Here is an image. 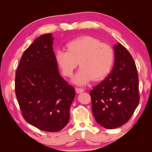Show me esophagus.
Instances as JSON below:
<instances>
[{"mask_svg":"<svg viewBox=\"0 0 152 152\" xmlns=\"http://www.w3.org/2000/svg\"><path fill=\"white\" fill-rule=\"evenodd\" d=\"M75 90H76V92H77V93H80V92H82L84 91V89H83L82 88H78V87H76Z\"/></svg>","mask_w":152,"mask_h":152,"instance_id":"1","label":"esophagus"}]
</instances>
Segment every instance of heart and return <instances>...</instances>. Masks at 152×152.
I'll return each instance as SVG.
<instances>
[{
    "mask_svg": "<svg viewBox=\"0 0 152 152\" xmlns=\"http://www.w3.org/2000/svg\"><path fill=\"white\" fill-rule=\"evenodd\" d=\"M67 51L58 50L56 61L61 72L71 77L79 65L80 68L74 77L76 84L83 85L92 80L104 78L110 72L115 61V51L110 45L91 36H82L70 41Z\"/></svg>",
    "mask_w": 152,
    "mask_h": 152,
    "instance_id": "b5f03b06",
    "label": "heart"
}]
</instances>
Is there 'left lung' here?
<instances>
[{
	"label": "left lung",
	"mask_w": 152,
	"mask_h": 152,
	"mask_svg": "<svg viewBox=\"0 0 152 152\" xmlns=\"http://www.w3.org/2000/svg\"><path fill=\"white\" fill-rule=\"evenodd\" d=\"M115 64L107 78L90 92L96 122L113 129L127 123L140 102L135 63L124 46L115 45Z\"/></svg>",
	"instance_id": "1"
}]
</instances>
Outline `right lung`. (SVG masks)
<instances>
[{"label": "right lung", "instance_id": "obj_1", "mask_svg": "<svg viewBox=\"0 0 152 152\" xmlns=\"http://www.w3.org/2000/svg\"><path fill=\"white\" fill-rule=\"evenodd\" d=\"M51 33L24 51L16 71L15 94L25 120L40 130L57 132L68 124L75 90L60 76Z\"/></svg>", "mask_w": 152, "mask_h": 152}]
</instances>
